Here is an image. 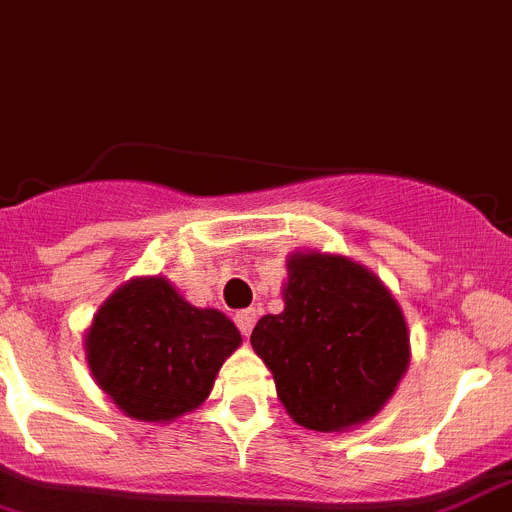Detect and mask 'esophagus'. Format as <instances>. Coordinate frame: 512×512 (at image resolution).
<instances>
[{
    "label": "esophagus",
    "mask_w": 512,
    "mask_h": 512,
    "mask_svg": "<svg viewBox=\"0 0 512 512\" xmlns=\"http://www.w3.org/2000/svg\"><path fill=\"white\" fill-rule=\"evenodd\" d=\"M234 322H237L239 332H242V335L247 337V335H250V332H252V327H255V322H257L255 309H244V311H239L237 317H234Z\"/></svg>",
    "instance_id": "1"
}]
</instances>
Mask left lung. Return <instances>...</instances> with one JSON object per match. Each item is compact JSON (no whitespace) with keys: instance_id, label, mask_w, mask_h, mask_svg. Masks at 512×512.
Masks as SVG:
<instances>
[{"instance_id":"8db88e82","label":"left lung","mask_w":512,"mask_h":512,"mask_svg":"<svg viewBox=\"0 0 512 512\" xmlns=\"http://www.w3.org/2000/svg\"><path fill=\"white\" fill-rule=\"evenodd\" d=\"M283 311L265 314L252 348L293 422L353 430L384 410L410 366V330L379 275L322 250L286 260Z\"/></svg>"}]
</instances>
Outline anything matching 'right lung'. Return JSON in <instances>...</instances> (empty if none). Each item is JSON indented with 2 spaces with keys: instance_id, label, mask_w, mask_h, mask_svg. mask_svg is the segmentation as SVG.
Returning a JSON list of instances; mask_svg holds the SVG:
<instances>
[{
  "instance_id": "right-lung-1",
  "label": "right lung",
  "mask_w": 512,
  "mask_h": 512,
  "mask_svg": "<svg viewBox=\"0 0 512 512\" xmlns=\"http://www.w3.org/2000/svg\"><path fill=\"white\" fill-rule=\"evenodd\" d=\"M239 345L224 311L188 304L164 275H136L115 288L84 332L95 384L141 422L198 410Z\"/></svg>"
}]
</instances>
